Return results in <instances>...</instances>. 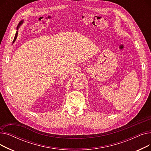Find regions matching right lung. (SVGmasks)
<instances>
[{"mask_svg":"<svg viewBox=\"0 0 151 151\" xmlns=\"http://www.w3.org/2000/svg\"><path fill=\"white\" fill-rule=\"evenodd\" d=\"M22 23V21H21V22L19 23V24H18V27H17V30L18 29V27H19V26ZM17 36H18V31L17 32V33H16V35H15V37H14V40H13V43H14V42H15L16 39H17Z\"/></svg>","mask_w":151,"mask_h":151,"instance_id":"obj_1","label":"right lung"}]
</instances>
